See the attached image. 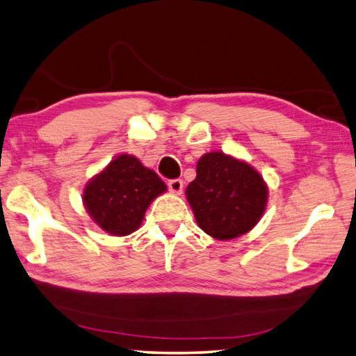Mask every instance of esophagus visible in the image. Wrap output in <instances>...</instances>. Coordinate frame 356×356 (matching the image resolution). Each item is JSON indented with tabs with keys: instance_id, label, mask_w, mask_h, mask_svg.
Wrapping results in <instances>:
<instances>
[{
	"instance_id": "34e87169",
	"label": "esophagus",
	"mask_w": 356,
	"mask_h": 356,
	"mask_svg": "<svg viewBox=\"0 0 356 356\" xmlns=\"http://www.w3.org/2000/svg\"><path fill=\"white\" fill-rule=\"evenodd\" d=\"M168 188H170L171 193H174V195H180L184 190V180L182 179H172L168 182Z\"/></svg>"
}]
</instances>
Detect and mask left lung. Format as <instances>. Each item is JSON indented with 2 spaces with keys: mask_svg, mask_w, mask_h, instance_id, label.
Here are the masks:
<instances>
[{
  "mask_svg": "<svg viewBox=\"0 0 356 356\" xmlns=\"http://www.w3.org/2000/svg\"><path fill=\"white\" fill-rule=\"evenodd\" d=\"M268 188L254 168L222 152L202 155L186 200L204 232L218 240L243 236L257 225Z\"/></svg>",
  "mask_w": 356,
  "mask_h": 356,
  "instance_id": "left-lung-1",
  "label": "left lung"
}]
</instances>
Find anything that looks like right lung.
<instances>
[{
    "instance_id": "add662e5",
    "label": "right lung",
    "mask_w": 356,
    "mask_h": 356,
    "mask_svg": "<svg viewBox=\"0 0 356 356\" xmlns=\"http://www.w3.org/2000/svg\"><path fill=\"white\" fill-rule=\"evenodd\" d=\"M166 185L134 155L114 159L84 186L88 213L111 236H129L141 226L144 213Z\"/></svg>"
}]
</instances>
